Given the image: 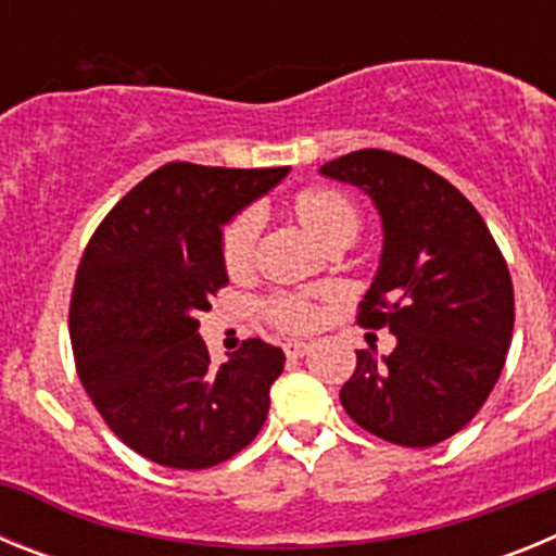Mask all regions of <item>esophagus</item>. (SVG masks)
<instances>
[{"mask_svg": "<svg viewBox=\"0 0 556 556\" xmlns=\"http://www.w3.org/2000/svg\"><path fill=\"white\" fill-rule=\"evenodd\" d=\"M306 351L308 342H301V339H289V342H283V353H287L289 358H301Z\"/></svg>", "mask_w": 556, "mask_h": 556, "instance_id": "obj_1", "label": "esophagus"}]
</instances>
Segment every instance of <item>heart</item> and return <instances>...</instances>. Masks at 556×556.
<instances>
[{
    "mask_svg": "<svg viewBox=\"0 0 556 556\" xmlns=\"http://www.w3.org/2000/svg\"><path fill=\"white\" fill-rule=\"evenodd\" d=\"M294 214L323 244L333 242V239H356L358 225H362L356 203L345 191L331 189V186H308V189L298 191ZM258 233H262L258 211H242L223 230V264L230 275H242L253 264ZM269 317L281 328L298 331V328L312 326L314 312L306 301L294 298V294H278L269 303Z\"/></svg>",
    "mask_w": 556,
    "mask_h": 556,
    "instance_id": "heart-1",
    "label": "heart"
}]
</instances>
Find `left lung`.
<instances>
[{"label": "left lung", "mask_w": 556, "mask_h": 556, "mask_svg": "<svg viewBox=\"0 0 556 556\" xmlns=\"http://www.w3.org/2000/svg\"><path fill=\"white\" fill-rule=\"evenodd\" d=\"M320 172L358 186L381 214L384 250L358 326L390 328L397 339L381 362L356 351L339 401L387 443H443L473 420L507 362L515 326L507 262L470 200L429 166L356 150Z\"/></svg>", "instance_id": "obj_1"}]
</instances>
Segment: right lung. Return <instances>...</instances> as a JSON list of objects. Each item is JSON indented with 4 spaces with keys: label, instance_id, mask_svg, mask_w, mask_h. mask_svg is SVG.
Segmentation results:
<instances>
[{
    "label": "right lung",
    "instance_id": "right-lung-1",
    "mask_svg": "<svg viewBox=\"0 0 556 556\" xmlns=\"http://www.w3.org/2000/svg\"><path fill=\"white\" fill-rule=\"evenodd\" d=\"M175 161L108 211L68 308L77 376L111 431L155 465L203 470L262 431L281 348L248 339L211 365L198 312L228 283L223 225L287 178Z\"/></svg>",
    "mask_w": 556,
    "mask_h": 556
}]
</instances>
